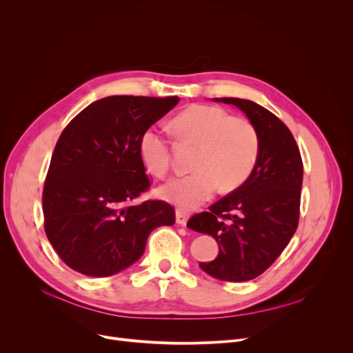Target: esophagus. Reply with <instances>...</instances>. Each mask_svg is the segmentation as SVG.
<instances>
[{
	"label": "esophagus",
	"mask_w": 353,
	"mask_h": 353,
	"mask_svg": "<svg viewBox=\"0 0 353 353\" xmlns=\"http://www.w3.org/2000/svg\"><path fill=\"white\" fill-rule=\"evenodd\" d=\"M187 221H188L187 213L181 212V210H176V223H178V225H185Z\"/></svg>",
	"instance_id": "esophagus-1"
}]
</instances>
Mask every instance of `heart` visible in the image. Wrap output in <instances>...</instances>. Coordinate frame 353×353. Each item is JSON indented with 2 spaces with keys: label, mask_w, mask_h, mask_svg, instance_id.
<instances>
[{
  "label": "heart",
  "mask_w": 353,
  "mask_h": 353,
  "mask_svg": "<svg viewBox=\"0 0 353 353\" xmlns=\"http://www.w3.org/2000/svg\"><path fill=\"white\" fill-rule=\"evenodd\" d=\"M175 130L183 141L199 144L194 172L168 181L157 190L163 200L179 209H194L218 190L232 191L252 175L261 150L256 126L245 117L231 116L216 105H191L175 117ZM138 154L147 174L163 178L170 169V141L153 125L141 134Z\"/></svg>",
  "instance_id": "1"
}]
</instances>
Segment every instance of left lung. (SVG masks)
<instances>
[{"label": "left lung", "instance_id": "left-lung-1", "mask_svg": "<svg viewBox=\"0 0 353 353\" xmlns=\"http://www.w3.org/2000/svg\"><path fill=\"white\" fill-rule=\"evenodd\" d=\"M215 101L245 113L259 134V157L243 185L190 218L187 227L209 234L219 245L218 258L200 268L213 279L241 283L268 270L296 232L303 163L293 134L274 113L250 100Z\"/></svg>", "mask_w": 353, "mask_h": 353}]
</instances>
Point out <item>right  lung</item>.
<instances>
[{
    "label": "right lung",
    "instance_id": "add662e5",
    "mask_svg": "<svg viewBox=\"0 0 353 353\" xmlns=\"http://www.w3.org/2000/svg\"><path fill=\"white\" fill-rule=\"evenodd\" d=\"M178 97L112 95L94 101L63 130L42 191L44 230L69 268L109 276L137 262L150 232L174 225L163 200H132L150 188L138 154L141 134Z\"/></svg>",
    "mask_w": 353,
    "mask_h": 353
}]
</instances>
